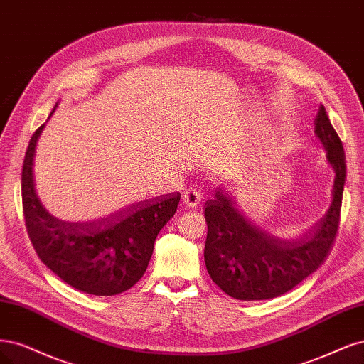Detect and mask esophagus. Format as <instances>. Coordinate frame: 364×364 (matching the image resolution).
I'll use <instances>...</instances> for the list:
<instances>
[{
    "label": "esophagus",
    "mask_w": 364,
    "mask_h": 364,
    "mask_svg": "<svg viewBox=\"0 0 364 364\" xmlns=\"http://www.w3.org/2000/svg\"><path fill=\"white\" fill-rule=\"evenodd\" d=\"M183 199H184V203L189 205V207H196L198 204H201V199H203L201 187H198V186L189 187V189L186 191Z\"/></svg>",
    "instance_id": "1"
}]
</instances>
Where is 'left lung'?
Wrapping results in <instances>:
<instances>
[{"label": "left lung", "mask_w": 364, "mask_h": 364, "mask_svg": "<svg viewBox=\"0 0 364 364\" xmlns=\"http://www.w3.org/2000/svg\"><path fill=\"white\" fill-rule=\"evenodd\" d=\"M314 125L336 178L330 210L307 236L293 242L269 236L251 225L220 191L215 199L205 203L207 272L231 298L260 301L283 295L313 274L331 250L340 224L346 177L345 151L323 105L319 107Z\"/></svg>", "instance_id": "8db88e82"}]
</instances>
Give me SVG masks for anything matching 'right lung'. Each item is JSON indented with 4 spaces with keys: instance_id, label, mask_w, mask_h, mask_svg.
Returning <instances> with one entry per match:
<instances>
[{
    "instance_id": "obj_1",
    "label": "right lung",
    "mask_w": 364,
    "mask_h": 364,
    "mask_svg": "<svg viewBox=\"0 0 364 364\" xmlns=\"http://www.w3.org/2000/svg\"><path fill=\"white\" fill-rule=\"evenodd\" d=\"M41 125L22 165V210L39 259L65 283L89 295L113 296L144 277L159 231L177 212L180 192L128 205L92 222H66L46 212L34 191L33 157Z\"/></svg>"
}]
</instances>
